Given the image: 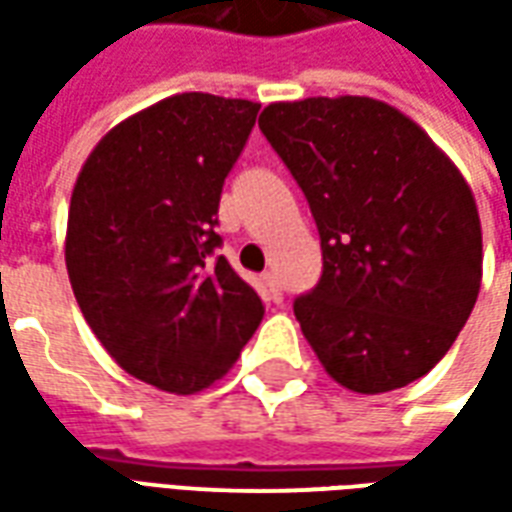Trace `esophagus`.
<instances>
[{"instance_id":"esophagus-1","label":"esophagus","mask_w":512,"mask_h":512,"mask_svg":"<svg viewBox=\"0 0 512 512\" xmlns=\"http://www.w3.org/2000/svg\"><path fill=\"white\" fill-rule=\"evenodd\" d=\"M263 285H266L268 290V301L279 304V301H282V288H279V277L274 271H266V274H263Z\"/></svg>"}]
</instances>
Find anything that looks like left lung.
<instances>
[{"instance_id":"left-lung-1","label":"left lung","mask_w":512,"mask_h":512,"mask_svg":"<svg viewBox=\"0 0 512 512\" xmlns=\"http://www.w3.org/2000/svg\"><path fill=\"white\" fill-rule=\"evenodd\" d=\"M321 233L318 288L293 304L323 370L381 395L450 351L483 282L472 186L395 106L367 95L274 101L260 115Z\"/></svg>"}]
</instances>
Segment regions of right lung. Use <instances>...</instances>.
<instances>
[{
  "label": "right lung",
  "mask_w": 512,
  "mask_h": 512,
  "mask_svg": "<svg viewBox=\"0 0 512 512\" xmlns=\"http://www.w3.org/2000/svg\"><path fill=\"white\" fill-rule=\"evenodd\" d=\"M260 104L178 93L106 131L73 183L65 266L128 376L194 395L235 365L263 301L213 249L227 172Z\"/></svg>",
  "instance_id": "right-lung-1"
}]
</instances>
